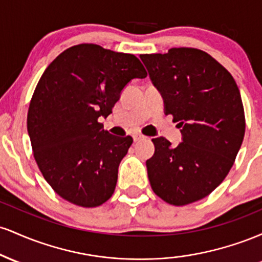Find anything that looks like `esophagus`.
<instances>
[{
  "label": "esophagus",
  "instance_id": "esophagus-1",
  "mask_svg": "<svg viewBox=\"0 0 262 262\" xmlns=\"http://www.w3.org/2000/svg\"><path fill=\"white\" fill-rule=\"evenodd\" d=\"M144 135H141V134H134L133 135V140L134 141H139V140H143L144 139Z\"/></svg>",
  "mask_w": 262,
  "mask_h": 262
}]
</instances>
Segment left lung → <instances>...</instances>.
<instances>
[{
	"mask_svg": "<svg viewBox=\"0 0 262 262\" xmlns=\"http://www.w3.org/2000/svg\"><path fill=\"white\" fill-rule=\"evenodd\" d=\"M140 59L165 113L172 114L182 134L175 148L162 137L152 139L155 152L146 160L150 185L173 206L196 202L223 182L242 146L245 116L239 89L229 71L200 49L172 48Z\"/></svg>",
	"mask_w": 262,
	"mask_h": 262,
	"instance_id": "1",
	"label": "left lung"
}]
</instances>
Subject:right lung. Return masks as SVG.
Listing matches in <instances>:
<instances>
[{"instance_id": "right-lung-1", "label": "right lung", "mask_w": 262, "mask_h": 262, "mask_svg": "<svg viewBox=\"0 0 262 262\" xmlns=\"http://www.w3.org/2000/svg\"><path fill=\"white\" fill-rule=\"evenodd\" d=\"M144 77L137 56L97 44L69 48L45 69L27 128L39 170L60 197L90 208L112 196L133 138L108 133L98 118L112 113L132 80Z\"/></svg>"}]
</instances>
